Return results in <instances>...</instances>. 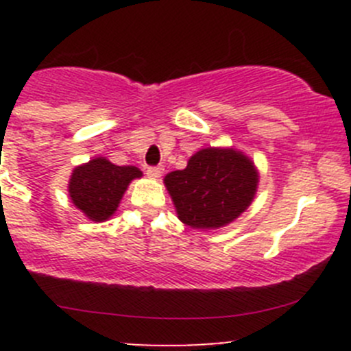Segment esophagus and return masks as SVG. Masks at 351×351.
Wrapping results in <instances>:
<instances>
[{"instance_id":"34e87169","label":"esophagus","mask_w":351,"mask_h":351,"mask_svg":"<svg viewBox=\"0 0 351 351\" xmlns=\"http://www.w3.org/2000/svg\"><path fill=\"white\" fill-rule=\"evenodd\" d=\"M146 175L149 176V178L158 180L159 176L162 175V168H159V166H153V168H147L146 169Z\"/></svg>"}]
</instances>
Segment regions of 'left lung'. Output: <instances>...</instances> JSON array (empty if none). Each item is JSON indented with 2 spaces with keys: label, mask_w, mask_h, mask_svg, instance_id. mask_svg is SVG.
Segmentation results:
<instances>
[{
  "label": "left lung",
  "mask_w": 351,
  "mask_h": 351,
  "mask_svg": "<svg viewBox=\"0 0 351 351\" xmlns=\"http://www.w3.org/2000/svg\"><path fill=\"white\" fill-rule=\"evenodd\" d=\"M165 186L183 224L219 229L234 222L258 192L260 173L254 161L234 147H204L165 176Z\"/></svg>",
  "instance_id": "obj_1"
}]
</instances>
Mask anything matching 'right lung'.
I'll use <instances>...</instances> for the list:
<instances>
[{
  "mask_svg": "<svg viewBox=\"0 0 351 351\" xmlns=\"http://www.w3.org/2000/svg\"><path fill=\"white\" fill-rule=\"evenodd\" d=\"M136 178H143V171L136 166H117L104 156H95L73 169L67 192L74 207L90 221L105 222L115 214L123 193Z\"/></svg>",
  "mask_w": 351,
  "mask_h": 351,
  "instance_id": "add662e5",
  "label": "right lung"
}]
</instances>
